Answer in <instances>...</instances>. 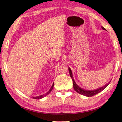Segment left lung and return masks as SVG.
I'll use <instances>...</instances> for the list:
<instances>
[{"label": "left lung", "mask_w": 122, "mask_h": 122, "mask_svg": "<svg viewBox=\"0 0 122 122\" xmlns=\"http://www.w3.org/2000/svg\"><path fill=\"white\" fill-rule=\"evenodd\" d=\"M101 28H102V29H103V30H106V29L105 28L103 27V26H101ZM68 69H69V71L70 76V77H71V78H72V81H73V87H74V90L78 93H79L81 95H82L85 96L92 97V96H93L99 93L100 92H101L103 90H104L105 88L108 86V84H109V83L110 82V81L107 84H105V86L99 87V88H97V89H96V90H84V89H83V88H82L81 87H80V86H79L78 85L76 84V83L75 81V80H74L73 75H72V72L71 71V69H70L69 67Z\"/></svg>", "instance_id": "1"}]
</instances>
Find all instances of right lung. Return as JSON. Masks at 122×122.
I'll use <instances>...</instances> for the list:
<instances>
[{
  "mask_svg": "<svg viewBox=\"0 0 122 122\" xmlns=\"http://www.w3.org/2000/svg\"><path fill=\"white\" fill-rule=\"evenodd\" d=\"M53 86H54V83H53L52 86L51 87V88H50V90H49V91L47 92V93L45 94H43V95H40V96H37V97H33L32 98L34 99H42L43 98H44V97H46L47 95H48L50 92H51V91H52V90L53 89Z\"/></svg>",
  "mask_w": 122,
  "mask_h": 122,
  "instance_id": "add662e5",
  "label": "right lung"
}]
</instances>
